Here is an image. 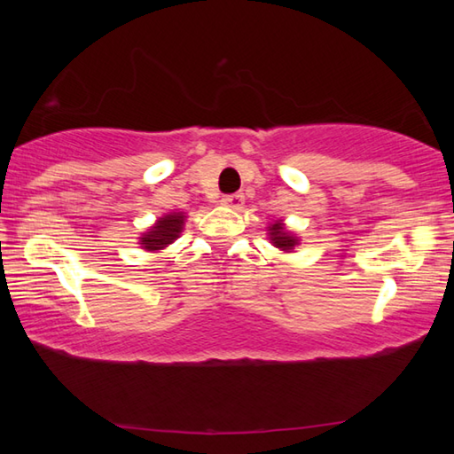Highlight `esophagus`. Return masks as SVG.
<instances>
[{
    "instance_id": "1",
    "label": "esophagus",
    "mask_w": 454,
    "mask_h": 454,
    "mask_svg": "<svg viewBox=\"0 0 454 454\" xmlns=\"http://www.w3.org/2000/svg\"><path fill=\"white\" fill-rule=\"evenodd\" d=\"M244 202H246V197H244V192H234V195H226L224 199H222V205L224 207H230V208H234V210H239L244 207Z\"/></svg>"
}]
</instances>
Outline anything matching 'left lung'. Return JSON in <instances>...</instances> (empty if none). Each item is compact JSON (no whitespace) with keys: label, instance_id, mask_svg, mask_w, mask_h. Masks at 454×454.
<instances>
[{"label":"left lung","instance_id":"8db88e82","mask_svg":"<svg viewBox=\"0 0 454 454\" xmlns=\"http://www.w3.org/2000/svg\"><path fill=\"white\" fill-rule=\"evenodd\" d=\"M267 234L269 239H271V244L278 249H283V252H293L294 246H298V238L293 232H288L281 220L273 222V224L267 228Z\"/></svg>","mask_w":454,"mask_h":454}]
</instances>
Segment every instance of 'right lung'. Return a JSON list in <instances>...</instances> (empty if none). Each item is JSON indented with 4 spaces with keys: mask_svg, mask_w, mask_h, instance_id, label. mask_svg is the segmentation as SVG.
I'll return each mask as SVG.
<instances>
[{
    "mask_svg": "<svg viewBox=\"0 0 454 454\" xmlns=\"http://www.w3.org/2000/svg\"><path fill=\"white\" fill-rule=\"evenodd\" d=\"M183 224H185L183 212H171V215L161 216L146 234H142L140 246L148 252H160V249L176 242L183 232Z\"/></svg>",
    "mask_w": 454,
    "mask_h": 454,
    "instance_id": "1",
    "label": "right lung"
}]
</instances>
